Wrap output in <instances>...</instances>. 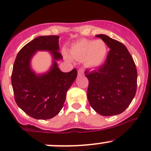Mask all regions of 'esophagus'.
<instances>
[{"instance_id":"1","label":"esophagus","mask_w":151,"mask_h":151,"mask_svg":"<svg viewBox=\"0 0 151 151\" xmlns=\"http://www.w3.org/2000/svg\"><path fill=\"white\" fill-rule=\"evenodd\" d=\"M85 69L83 68H80L78 69V74L79 75H82V74H84Z\"/></svg>"}]
</instances>
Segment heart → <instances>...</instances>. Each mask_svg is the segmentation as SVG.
<instances>
[{"label":"heart","instance_id":"obj_1","mask_svg":"<svg viewBox=\"0 0 151 151\" xmlns=\"http://www.w3.org/2000/svg\"><path fill=\"white\" fill-rule=\"evenodd\" d=\"M70 53L77 60H85L88 66L97 67L106 60L107 48L103 41L83 39L73 45Z\"/></svg>","mask_w":151,"mask_h":151}]
</instances>
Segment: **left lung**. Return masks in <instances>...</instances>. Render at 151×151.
Instances as JSON below:
<instances>
[{
	"mask_svg": "<svg viewBox=\"0 0 151 151\" xmlns=\"http://www.w3.org/2000/svg\"><path fill=\"white\" fill-rule=\"evenodd\" d=\"M109 50L104 64L98 69L86 70L87 96L91 107L103 116L122 113L137 91V71L133 58L121 42L104 34L96 35Z\"/></svg>",
	"mask_w": 151,
	"mask_h": 151,
	"instance_id": "obj_1",
	"label": "left lung"
}]
</instances>
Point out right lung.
<instances>
[{
    "label": "right lung",
    "mask_w": 151,
    "mask_h": 151,
    "mask_svg": "<svg viewBox=\"0 0 151 151\" xmlns=\"http://www.w3.org/2000/svg\"><path fill=\"white\" fill-rule=\"evenodd\" d=\"M58 36H39L22 47L17 55L12 74V84L17 104L29 116L50 119L59 113L66 92L77 76L76 68L62 72L55 61L48 73L36 75L30 68V60L36 50L51 51L55 60L61 59Z\"/></svg>",
    "instance_id": "1"
}]
</instances>
